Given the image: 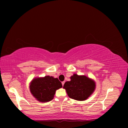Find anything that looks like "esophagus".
Segmentation results:
<instances>
[{
  "mask_svg": "<svg viewBox=\"0 0 128 128\" xmlns=\"http://www.w3.org/2000/svg\"><path fill=\"white\" fill-rule=\"evenodd\" d=\"M64 83H65V81H62V86H64Z\"/></svg>",
  "mask_w": 128,
  "mask_h": 128,
  "instance_id": "esophagus-1",
  "label": "esophagus"
}]
</instances>
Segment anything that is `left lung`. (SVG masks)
I'll return each mask as SVG.
<instances>
[{"label": "left lung", "instance_id": "8db88e82", "mask_svg": "<svg viewBox=\"0 0 128 128\" xmlns=\"http://www.w3.org/2000/svg\"><path fill=\"white\" fill-rule=\"evenodd\" d=\"M70 81L65 82L63 88L68 96L80 101L85 100L94 93L96 88L95 81L85 75L74 74Z\"/></svg>", "mask_w": 128, "mask_h": 128}]
</instances>
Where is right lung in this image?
Returning a JSON list of instances; mask_svg holds the SVG:
<instances>
[{
	"instance_id": "right-lung-1",
	"label": "right lung",
	"mask_w": 128,
	"mask_h": 128,
	"mask_svg": "<svg viewBox=\"0 0 128 128\" xmlns=\"http://www.w3.org/2000/svg\"><path fill=\"white\" fill-rule=\"evenodd\" d=\"M29 88L31 94L38 101L48 102L53 99L56 90L62 88V84L58 78L46 76L33 78Z\"/></svg>"
}]
</instances>
